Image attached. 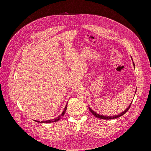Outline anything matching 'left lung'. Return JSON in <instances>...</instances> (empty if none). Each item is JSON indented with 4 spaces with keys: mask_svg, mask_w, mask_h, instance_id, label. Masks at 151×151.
I'll return each instance as SVG.
<instances>
[{
    "mask_svg": "<svg viewBox=\"0 0 151 151\" xmlns=\"http://www.w3.org/2000/svg\"><path fill=\"white\" fill-rule=\"evenodd\" d=\"M133 60V59H132ZM133 65H134V68H135V66H134V63L133 62ZM132 103H130V104L129 105V106L127 107V108L123 112H122L121 114H120L119 115H115V116H103V115H99V114H97V113H96V112H94L90 107H89V110H90V111L93 114V115H94L95 116H96L97 118H100V119H115V118H119V117H120V116H122L124 114H125L127 111H128V110L130 109V106H131V104H132Z\"/></svg>",
    "mask_w": 151,
    "mask_h": 151,
    "instance_id": "1",
    "label": "left lung"
}]
</instances>
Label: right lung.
<instances>
[{"label": "right lung", "instance_id": "add662e5", "mask_svg": "<svg viewBox=\"0 0 151 151\" xmlns=\"http://www.w3.org/2000/svg\"><path fill=\"white\" fill-rule=\"evenodd\" d=\"M67 104H68V103H67ZM67 104H66V107H65V108H64V111H63V112H62V114L61 115H60L59 116H58L57 118H55V119H51V120H48V121H35L36 122H42V123H50V122H57V121H59L61 118V117L62 116H64V114H65V112H66V109H67Z\"/></svg>", "mask_w": 151, "mask_h": 151}]
</instances>
